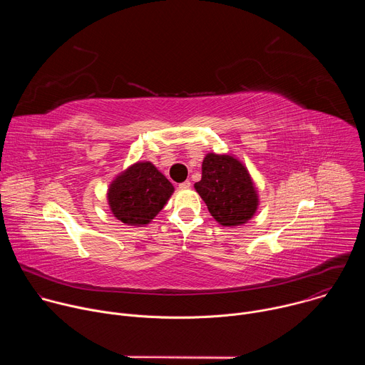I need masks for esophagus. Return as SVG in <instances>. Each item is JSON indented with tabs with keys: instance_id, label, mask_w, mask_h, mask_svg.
I'll return each mask as SVG.
<instances>
[{
	"instance_id": "34e87169",
	"label": "esophagus",
	"mask_w": 365,
	"mask_h": 365,
	"mask_svg": "<svg viewBox=\"0 0 365 365\" xmlns=\"http://www.w3.org/2000/svg\"><path fill=\"white\" fill-rule=\"evenodd\" d=\"M179 187H180V189H189V187H190V182H189V180H185V182L179 183Z\"/></svg>"
}]
</instances>
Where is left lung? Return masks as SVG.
Segmentation results:
<instances>
[{
    "instance_id": "8db88e82",
    "label": "left lung",
    "mask_w": 365,
    "mask_h": 365,
    "mask_svg": "<svg viewBox=\"0 0 365 365\" xmlns=\"http://www.w3.org/2000/svg\"><path fill=\"white\" fill-rule=\"evenodd\" d=\"M196 192L211 215L225 227L245 224L257 210V193L247 169L231 155L210 153L202 163Z\"/></svg>"
}]
</instances>
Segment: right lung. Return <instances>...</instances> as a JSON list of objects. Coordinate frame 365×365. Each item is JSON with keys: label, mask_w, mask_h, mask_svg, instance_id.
I'll return each mask as SVG.
<instances>
[{"label": "right lung", "mask_w": 365, "mask_h": 365, "mask_svg": "<svg viewBox=\"0 0 365 365\" xmlns=\"http://www.w3.org/2000/svg\"><path fill=\"white\" fill-rule=\"evenodd\" d=\"M173 185L150 162L135 163L110 186L114 217L128 225L148 224L173 193Z\"/></svg>", "instance_id": "1"}]
</instances>
